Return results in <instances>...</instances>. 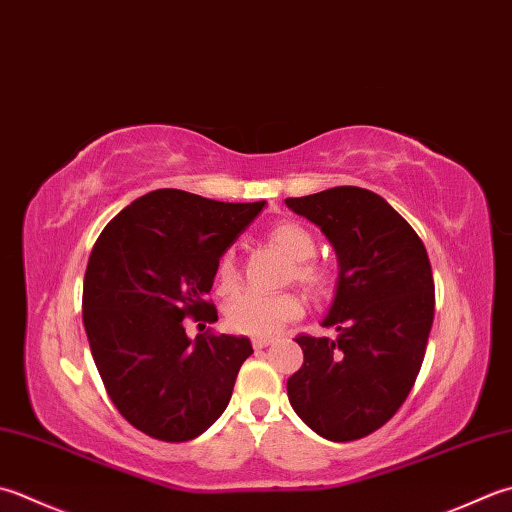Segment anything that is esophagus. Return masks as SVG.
Returning a JSON list of instances; mask_svg holds the SVG:
<instances>
[{
  "label": "esophagus",
  "mask_w": 512,
  "mask_h": 512,
  "mask_svg": "<svg viewBox=\"0 0 512 512\" xmlns=\"http://www.w3.org/2000/svg\"><path fill=\"white\" fill-rule=\"evenodd\" d=\"M270 344H273V339H270V337H255V339H253V346H255V348H266V346H270Z\"/></svg>",
  "instance_id": "1"
}]
</instances>
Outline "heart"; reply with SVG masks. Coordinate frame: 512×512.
Instances as JSON below:
<instances>
[{
	"instance_id": "1",
	"label": "heart",
	"mask_w": 512,
	"mask_h": 512,
	"mask_svg": "<svg viewBox=\"0 0 512 512\" xmlns=\"http://www.w3.org/2000/svg\"><path fill=\"white\" fill-rule=\"evenodd\" d=\"M270 244L277 246L282 253L293 262L288 275L295 282L308 288L310 293L322 295L328 288V270L322 264L310 262L317 253V239L310 230L297 222H282L270 228L268 233ZM239 284V266L235 250H226L217 264V290L222 295H230ZM304 304L295 293L284 290V293L266 295L255 293V290H244L237 293L226 304V322L242 335H275L288 322H293L302 315Z\"/></svg>"
}]
</instances>
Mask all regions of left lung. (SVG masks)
<instances>
[{
    "instance_id": "left-lung-1",
    "label": "left lung",
    "mask_w": 512,
    "mask_h": 512,
    "mask_svg": "<svg viewBox=\"0 0 512 512\" xmlns=\"http://www.w3.org/2000/svg\"><path fill=\"white\" fill-rule=\"evenodd\" d=\"M286 206L333 244L339 277L322 326L299 335L304 364L288 377L299 419L330 442H353L393 417L424 362L435 315L433 270L422 239L373 190L337 186Z\"/></svg>"
}]
</instances>
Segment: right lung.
<instances>
[{
	"mask_svg": "<svg viewBox=\"0 0 512 512\" xmlns=\"http://www.w3.org/2000/svg\"><path fill=\"white\" fill-rule=\"evenodd\" d=\"M264 206L159 188L97 237L84 275V328L108 397L142 433L188 442L226 410L253 346L235 335L190 339L184 317L217 322L206 295L219 257Z\"/></svg>",
	"mask_w": 512,
	"mask_h": 512,
	"instance_id": "add662e5",
	"label": "right lung"
}]
</instances>
